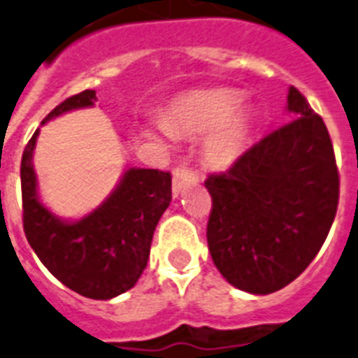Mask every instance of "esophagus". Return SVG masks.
<instances>
[{"instance_id":"34e87169","label":"esophagus","mask_w":358,"mask_h":358,"mask_svg":"<svg viewBox=\"0 0 358 358\" xmlns=\"http://www.w3.org/2000/svg\"><path fill=\"white\" fill-rule=\"evenodd\" d=\"M195 181V172H192L188 166H179L176 168L173 172V195H177L182 190V186L188 185V182Z\"/></svg>"}]
</instances>
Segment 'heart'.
<instances>
[{
	"label": "heart",
	"mask_w": 358,
	"mask_h": 358,
	"mask_svg": "<svg viewBox=\"0 0 358 358\" xmlns=\"http://www.w3.org/2000/svg\"><path fill=\"white\" fill-rule=\"evenodd\" d=\"M237 99L226 92L203 94L186 99L177 106L168 119V128L177 130H197L212 132L227 127L208 145V159L213 164L228 166L239 157L246 136L243 117H234Z\"/></svg>",
	"instance_id": "b5f03b06"
}]
</instances>
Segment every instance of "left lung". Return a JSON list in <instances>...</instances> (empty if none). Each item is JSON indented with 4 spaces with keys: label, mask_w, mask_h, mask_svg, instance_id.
<instances>
[{
    "label": "left lung",
    "mask_w": 358,
    "mask_h": 358,
    "mask_svg": "<svg viewBox=\"0 0 358 358\" xmlns=\"http://www.w3.org/2000/svg\"><path fill=\"white\" fill-rule=\"evenodd\" d=\"M288 112V123L204 181L213 264L231 286L257 295L288 286L310 266L338 206V168L324 121L295 87Z\"/></svg>",
    "instance_id": "obj_1"
}]
</instances>
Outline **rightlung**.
I'll return each mask as SVG.
<instances>
[{
    "label": "right lung",
    "mask_w": 358,
    "mask_h": 358,
    "mask_svg": "<svg viewBox=\"0 0 358 358\" xmlns=\"http://www.w3.org/2000/svg\"><path fill=\"white\" fill-rule=\"evenodd\" d=\"M96 101V90L76 94L43 123ZM38 134L30 137L21 157L23 230L29 244L57 280L83 297L106 301L134 288L148 262L155 226L172 201L170 172L130 168L99 208L79 221H61L38 199L32 166Z\"/></svg>",
    "instance_id": "add662e5"
}]
</instances>
